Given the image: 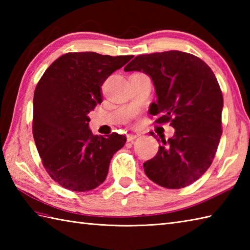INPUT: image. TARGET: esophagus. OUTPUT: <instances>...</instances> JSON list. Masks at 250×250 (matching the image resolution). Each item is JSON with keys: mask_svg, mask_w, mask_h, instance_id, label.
Instances as JSON below:
<instances>
[{"mask_svg": "<svg viewBox=\"0 0 250 250\" xmlns=\"http://www.w3.org/2000/svg\"><path fill=\"white\" fill-rule=\"evenodd\" d=\"M137 136H139V135H136V134H128V135H126V140H128V142H132V141H134Z\"/></svg>", "mask_w": 250, "mask_h": 250, "instance_id": "obj_1", "label": "esophagus"}]
</instances>
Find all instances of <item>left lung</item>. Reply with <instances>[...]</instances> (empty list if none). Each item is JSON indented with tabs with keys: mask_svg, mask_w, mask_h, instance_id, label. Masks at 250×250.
Masks as SVG:
<instances>
[{
	"mask_svg": "<svg viewBox=\"0 0 250 250\" xmlns=\"http://www.w3.org/2000/svg\"><path fill=\"white\" fill-rule=\"evenodd\" d=\"M125 71L151 78L157 102L149 114L160 116L157 124L169 122L175 129L143 164L145 174L164 188L187 187L210 167L222 134L224 98L215 74L200 58L178 50L137 56Z\"/></svg>",
	"mask_w": 250,
	"mask_h": 250,
	"instance_id": "left-lung-1",
	"label": "left lung"
}]
</instances>
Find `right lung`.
<instances>
[{"instance_id": "right-lung-1", "label": "right lung", "mask_w": 250, "mask_h": 250, "mask_svg": "<svg viewBox=\"0 0 250 250\" xmlns=\"http://www.w3.org/2000/svg\"><path fill=\"white\" fill-rule=\"evenodd\" d=\"M133 56L68 52L52 62L35 88L33 136L43 166L63 188L84 192L103 184L125 135H93L88 114L103 100V83Z\"/></svg>"}]
</instances>
